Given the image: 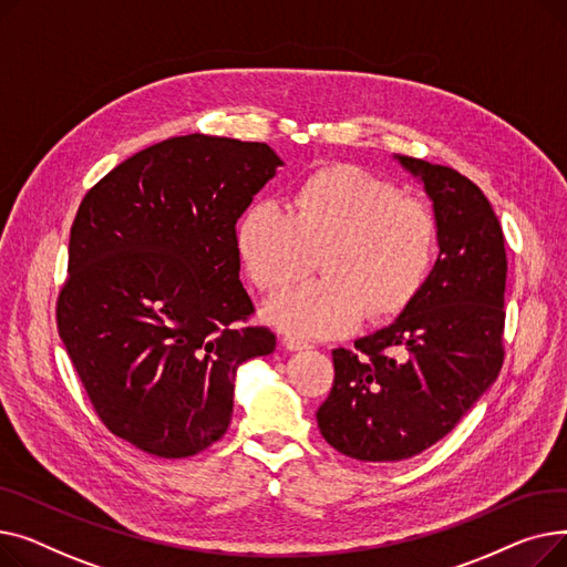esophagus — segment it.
<instances>
[{"label": "esophagus", "mask_w": 567, "mask_h": 567, "mask_svg": "<svg viewBox=\"0 0 567 567\" xmlns=\"http://www.w3.org/2000/svg\"><path fill=\"white\" fill-rule=\"evenodd\" d=\"M282 344H285V349H289V351L310 349V342H308V340H301V338H296V336H285V338H282Z\"/></svg>", "instance_id": "34e87169"}]
</instances>
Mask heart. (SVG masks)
I'll return each mask as SVG.
<instances>
[{
    "label": "heart",
    "mask_w": 567,
    "mask_h": 567,
    "mask_svg": "<svg viewBox=\"0 0 567 567\" xmlns=\"http://www.w3.org/2000/svg\"><path fill=\"white\" fill-rule=\"evenodd\" d=\"M252 282L278 293L306 278L321 252L323 278L278 296L266 319L296 336H340L365 315L389 321L423 291L439 252L432 208L351 163L323 165L293 186L287 208L252 202L236 223Z\"/></svg>",
    "instance_id": "1"
}]
</instances>
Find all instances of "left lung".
<instances>
[{"mask_svg": "<svg viewBox=\"0 0 567 567\" xmlns=\"http://www.w3.org/2000/svg\"><path fill=\"white\" fill-rule=\"evenodd\" d=\"M395 161L423 184L439 257L423 291L391 326L336 349V381L317 411L321 436L347 457L391 464L449 434L503 365V229L483 190L421 158Z\"/></svg>", "mask_w": 567, "mask_h": 567, "instance_id": "8db88e82", "label": "left lung"}]
</instances>
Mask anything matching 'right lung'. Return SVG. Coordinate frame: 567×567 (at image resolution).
I'll return each instance as SVG.
<instances>
[{"label": "right lung", "instance_id": "1", "mask_svg": "<svg viewBox=\"0 0 567 567\" xmlns=\"http://www.w3.org/2000/svg\"><path fill=\"white\" fill-rule=\"evenodd\" d=\"M264 142L184 135L116 165L78 208L56 329L105 427L182 460L229 427L241 363L276 336L246 326L236 220L271 182Z\"/></svg>", "mask_w": 567, "mask_h": 567}]
</instances>
